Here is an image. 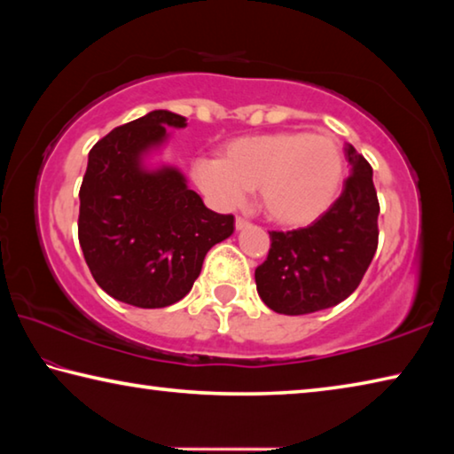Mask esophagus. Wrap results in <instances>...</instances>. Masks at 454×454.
Listing matches in <instances>:
<instances>
[{
	"label": "esophagus",
	"instance_id": "esophagus-1",
	"mask_svg": "<svg viewBox=\"0 0 454 454\" xmlns=\"http://www.w3.org/2000/svg\"><path fill=\"white\" fill-rule=\"evenodd\" d=\"M234 224H236V230H242V228L248 226V220L242 218V216H238V218H236V222H234Z\"/></svg>",
	"mask_w": 454,
	"mask_h": 454
}]
</instances>
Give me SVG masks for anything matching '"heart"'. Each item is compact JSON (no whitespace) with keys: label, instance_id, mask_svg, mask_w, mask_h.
<instances>
[{"label":"heart","instance_id":"b5f03b06","mask_svg":"<svg viewBox=\"0 0 454 454\" xmlns=\"http://www.w3.org/2000/svg\"><path fill=\"white\" fill-rule=\"evenodd\" d=\"M194 180L214 202L240 206L258 188L260 208L282 226H306L320 218L340 192L344 156L333 136L284 129L242 136L218 158L194 162Z\"/></svg>","mask_w":454,"mask_h":454}]
</instances>
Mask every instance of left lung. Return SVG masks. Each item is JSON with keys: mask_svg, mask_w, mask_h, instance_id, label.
<instances>
[{"mask_svg": "<svg viewBox=\"0 0 454 454\" xmlns=\"http://www.w3.org/2000/svg\"><path fill=\"white\" fill-rule=\"evenodd\" d=\"M350 176L336 202L310 226L270 232V250L254 278L262 302L301 317L330 309L358 288L379 246V198L372 168L348 144Z\"/></svg>", "mask_w": 454, "mask_h": 454, "instance_id": "obj_1", "label": "left lung"}]
</instances>
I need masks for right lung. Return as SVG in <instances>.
I'll use <instances>...</instances> for the list:
<instances>
[{
  "instance_id": "1",
  "label": "right lung",
  "mask_w": 454,
  "mask_h": 454,
  "mask_svg": "<svg viewBox=\"0 0 454 454\" xmlns=\"http://www.w3.org/2000/svg\"><path fill=\"white\" fill-rule=\"evenodd\" d=\"M186 118L153 110L104 136L88 156L80 188L78 238L98 286L137 309L182 301L214 244L234 232L232 214L206 208L172 166L142 160Z\"/></svg>"
}]
</instances>
